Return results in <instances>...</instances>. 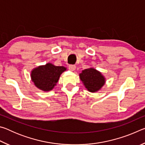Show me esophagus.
Masks as SVG:
<instances>
[{
  "instance_id": "obj_1",
  "label": "esophagus",
  "mask_w": 145,
  "mask_h": 145,
  "mask_svg": "<svg viewBox=\"0 0 145 145\" xmlns=\"http://www.w3.org/2000/svg\"><path fill=\"white\" fill-rule=\"evenodd\" d=\"M68 68L71 71H74L76 69V66L74 65H70L68 66Z\"/></svg>"
}]
</instances>
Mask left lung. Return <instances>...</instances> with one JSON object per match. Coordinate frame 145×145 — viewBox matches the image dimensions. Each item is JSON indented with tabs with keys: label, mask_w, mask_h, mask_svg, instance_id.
Listing matches in <instances>:
<instances>
[{
	"label": "left lung",
	"mask_w": 145,
	"mask_h": 145,
	"mask_svg": "<svg viewBox=\"0 0 145 145\" xmlns=\"http://www.w3.org/2000/svg\"><path fill=\"white\" fill-rule=\"evenodd\" d=\"M80 78L85 87L90 92L99 91L105 83V78L101 73L94 68H88L82 70Z\"/></svg>",
	"instance_id": "1"
}]
</instances>
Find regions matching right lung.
Segmentation results:
<instances>
[{
  "instance_id": "1",
  "label": "right lung",
  "mask_w": 145,
  "mask_h": 145,
  "mask_svg": "<svg viewBox=\"0 0 145 145\" xmlns=\"http://www.w3.org/2000/svg\"><path fill=\"white\" fill-rule=\"evenodd\" d=\"M65 70L66 68L64 67H56L51 63H47L32 71L31 78L36 87L47 91L53 89L60 75Z\"/></svg>"
}]
</instances>
